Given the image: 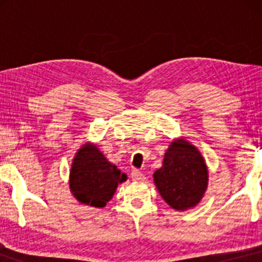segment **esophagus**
<instances>
[{
    "label": "esophagus",
    "mask_w": 262,
    "mask_h": 262,
    "mask_svg": "<svg viewBox=\"0 0 262 262\" xmlns=\"http://www.w3.org/2000/svg\"><path fill=\"white\" fill-rule=\"evenodd\" d=\"M131 179L135 181H144L145 177L142 171H139L137 169H134L131 171Z\"/></svg>",
    "instance_id": "1"
}]
</instances>
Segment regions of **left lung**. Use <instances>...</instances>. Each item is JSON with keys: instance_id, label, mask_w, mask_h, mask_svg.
I'll list each match as a JSON object with an SVG mask.
<instances>
[{"instance_id": "obj_1", "label": "left lung", "mask_w": 262, "mask_h": 262, "mask_svg": "<svg viewBox=\"0 0 262 262\" xmlns=\"http://www.w3.org/2000/svg\"><path fill=\"white\" fill-rule=\"evenodd\" d=\"M207 168L203 156L186 141L173 142L163 164L154 173L160 194L175 210L196 205L207 186Z\"/></svg>"}]
</instances>
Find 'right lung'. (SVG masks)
<instances>
[{
    "mask_svg": "<svg viewBox=\"0 0 262 262\" xmlns=\"http://www.w3.org/2000/svg\"><path fill=\"white\" fill-rule=\"evenodd\" d=\"M126 175L110 163L94 145H84L75 156L70 171V189L78 202L103 207L112 198L118 184Z\"/></svg>",
    "mask_w": 262,
    "mask_h": 262,
    "instance_id": "1",
    "label": "right lung"
}]
</instances>
